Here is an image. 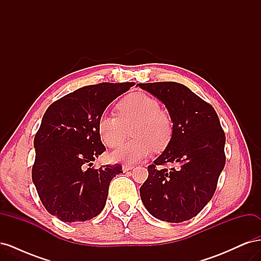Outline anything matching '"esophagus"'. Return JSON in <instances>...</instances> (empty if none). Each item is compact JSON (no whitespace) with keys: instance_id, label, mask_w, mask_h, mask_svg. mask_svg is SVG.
<instances>
[{"instance_id":"34e87169","label":"esophagus","mask_w":261,"mask_h":261,"mask_svg":"<svg viewBox=\"0 0 261 261\" xmlns=\"http://www.w3.org/2000/svg\"><path fill=\"white\" fill-rule=\"evenodd\" d=\"M133 169H134L133 165H128V164L123 165V172H128L129 170H133Z\"/></svg>"}]
</instances>
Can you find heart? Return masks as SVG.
Segmentation results:
<instances>
[{
  "label": "heart",
  "mask_w": 261,
  "mask_h": 261,
  "mask_svg": "<svg viewBox=\"0 0 261 261\" xmlns=\"http://www.w3.org/2000/svg\"><path fill=\"white\" fill-rule=\"evenodd\" d=\"M116 116L99 118L98 133L106 146L116 148L130 135L134 138L112 152L114 161L136 163L151 153L152 149L163 150L173 137V122L161 111L158 100L145 93H133L118 102Z\"/></svg>",
  "instance_id": "heart-1"
}]
</instances>
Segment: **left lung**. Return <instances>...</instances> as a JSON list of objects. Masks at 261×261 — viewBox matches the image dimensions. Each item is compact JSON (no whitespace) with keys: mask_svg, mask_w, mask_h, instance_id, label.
<instances>
[{"mask_svg":"<svg viewBox=\"0 0 261 261\" xmlns=\"http://www.w3.org/2000/svg\"><path fill=\"white\" fill-rule=\"evenodd\" d=\"M159 99L173 122L169 146L152 164L140 187L146 209L162 221L184 222L211 200L225 165V134L217 112L186 86L174 82L138 84ZM173 163L175 168L161 169Z\"/></svg>","mask_w":261,"mask_h":261,"instance_id":"1","label":"left lung"}]
</instances>
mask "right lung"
<instances>
[{
  "label": "right lung",
  "mask_w": 261,
  "mask_h": 261,
  "mask_svg": "<svg viewBox=\"0 0 261 261\" xmlns=\"http://www.w3.org/2000/svg\"><path fill=\"white\" fill-rule=\"evenodd\" d=\"M134 83H101L70 92L46 109L34 146L31 177L44 208L63 222H84L103 210L121 164L91 168L106 151L98 133L107 107Z\"/></svg>",
  "instance_id": "1"
}]
</instances>
